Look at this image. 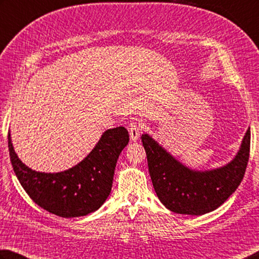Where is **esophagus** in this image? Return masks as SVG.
Wrapping results in <instances>:
<instances>
[{"instance_id":"1","label":"esophagus","mask_w":259,"mask_h":259,"mask_svg":"<svg viewBox=\"0 0 259 259\" xmlns=\"http://www.w3.org/2000/svg\"><path fill=\"white\" fill-rule=\"evenodd\" d=\"M128 131L131 142H137L140 135V125L137 122H130L128 124Z\"/></svg>"}]
</instances>
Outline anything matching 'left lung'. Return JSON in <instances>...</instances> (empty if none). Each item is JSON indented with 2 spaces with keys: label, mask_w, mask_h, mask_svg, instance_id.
I'll return each mask as SVG.
<instances>
[{
  "label": "left lung",
  "mask_w": 259,
  "mask_h": 259,
  "mask_svg": "<svg viewBox=\"0 0 259 259\" xmlns=\"http://www.w3.org/2000/svg\"><path fill=\"white\" fill-rule=\"evenodd\" d=\"M148 170L161 203L178 214L204 215L220 207L242 181L249 159L250 128L236 156L213 170H192L172 156L148 134L142 135Z\"/></svg>",
  "instance_id": "obj_1"
}]
</instances>
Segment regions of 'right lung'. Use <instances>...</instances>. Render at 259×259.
<instances>
[{
  "label": "right lung",
  "instance_id": "add662e5",
  "mask_svg": "<svg viewBox=\"0 0 259 259\" xmlns=\"http://www.w3.org/2000/svg\"><path fill=\"white\" fill-rule=\"evenodd\" d=\"M8 140L12 167L28 196L39 207L69 219L91 214L105 203L116 161L129 143V134L124 126L107 129L80 163L56 173L31 170L16 154L10 131Z\"/></svg>",
  "mask_w": 259,
  "mask_h": 259
}]
</instances>
